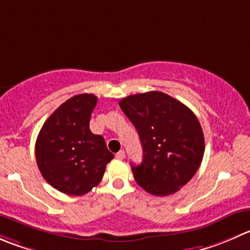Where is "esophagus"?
Returning a JSON list of instances; mask_svg holds the SVG:
<instances>
[{
  "instance_id": "obj_1",
  "label": "esophagus",
  "mask_w": 250,
  "mask_h": 250,
  "mask_svg": "<svg viewBox=\"0 0 250 250\" xmlns=\"http://www.w3.org/2000/svg\"><path fill=\"white\" fill-rule=\"evenodd\" d=\"M116 157H117L118 160H123L125 157V152L123 151V150H121V151H118L117 154H116Z\"/></svg>"
}]
</instances>
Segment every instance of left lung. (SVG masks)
I'll return each mask as SVG.
<instances>
[{"mask_svg":"<svg viewBox=\"0 0 250 250\" xmlns=\"http://www.w3.org/2000/svg\"><path fill=\"white\" fill-rule=\"evenodd\" d=\"M120 107L142 142V164H132L137 183L157 197L178 192L193 178L204 156V134L197 116L161 91L127 96Z\"/></svg>","mask_w":250,"mask_h":250,"instance_id":"left-lung-1","label":"left lung"}]
</instances>
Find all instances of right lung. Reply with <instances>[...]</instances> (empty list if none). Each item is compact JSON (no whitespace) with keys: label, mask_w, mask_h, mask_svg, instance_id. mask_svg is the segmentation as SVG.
I'll list each match as a JSON object with an SVG mask.
<instances>
[{"label":"right lung","mask_w":250,"mask_h":250,"mask_svg":"<svg viewBox=\"0 0 250 250\" xmlns=\"http://www.w3.org/2000/svg\"><path fill=\"white\" fill-rule=\"evenodd\" d=\"M96 103L93 94L68 99L46 120L36 139L35 157L41 174L64 194L90 192L113 159L105 139L89 128Z\"/></svg>","instance_id":"1"}]
</instances>
